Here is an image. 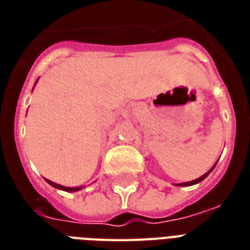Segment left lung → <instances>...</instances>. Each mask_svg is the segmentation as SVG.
<instances>
[{
    "label": "left lung",
    "instance_id": "obj_1",
    "mask_svg": "<svg viewBox=\"0 0 250 250\" xmlns=\"http://www.w3.org/2000/svg\"><path fill=\"white\" fill-rule=\"evenodd\" d=\"M215 165H217V164H215ZM215 165H214V166L211 167V168H210V170L208 171V172H206V174H204V175H202V176H200V178H197V179H196V180H192V182H187V183H180V184H176V186H179V187H184V186H193V184H197V183L202 182V180H204V179H205L206 176H208V175H209L210 172H211V171H213V168H214V167H215Z\"/></svg>",
    "mask_w": 250,
    "mask_h": 250
}]
</instances>
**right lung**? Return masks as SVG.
<instances>
[{"instance_id":"right-lung-1","label":"right lung","mask_w":250,"mask_h":250,"mask_svg":"<svg viewBox=\"0 0 250 250\" xmlns=\"http://www.w3.org/2000/svg\"><path fill=\"white\" fill-rule=\"evenodd\" d=\"M46 182L50 184L52 187H54V188H57V189H62V190H66V192H75V190H79L82 189V187H76V188H70V187H63L61 186V184H57V183L52 182V180H48V179H45Z\"/></svg>"}]
</instances>
